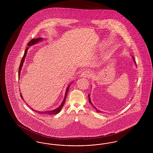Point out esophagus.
Returning a JSON list of instances; mask_svg holds the SVG:
<instances>
[{
  "label": "esophagus",
  "instance_id": "34e87169",
  "mask_svg": "<svg viewBox=\"0 0 153 153\" xmlns=\"http://www.w3.org/2000/svg\"><path fill=\"white\" fill-rule=\"evenodd\" d=\"M92 76L91 71L89 70H85L81 73V76L85 77V78H89Z\"/></svg>",
  "mask_w": 153,
  "mask_h": 153
}]
</instances>
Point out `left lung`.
Segmentation results:
<instances>
[{"instance_id": "8db88e82", "label": "left lung", "mask_w": 153, "mask_h": 153, "mask_svg": "<svg viewBox=\"0 0 153 153\" xmlns=\"http://www.w3.org/2000/svg\"><path fill=\"white\" fill-rule=\"evenodd\" d=\"M132 59H133V60L134 61V62H135V65L137 66V65H136V62L135 61V59H134V57L133 56H132ZM88 98H89V103L93 106V107L95 108V110L97 111V112H98V113H100V112H102V111H100L99 109H97V108H96L95 107V106H94V105L92 104V102H91V98H90V94H89L88 95Z\"/></svg>"}]
</instances>
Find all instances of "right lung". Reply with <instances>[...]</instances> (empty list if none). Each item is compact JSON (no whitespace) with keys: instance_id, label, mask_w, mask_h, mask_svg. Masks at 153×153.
Listing matches in <instances>:
<instances>
[{"instance_id":"add662e5","label":"right lung","mask_w":153,"mask_h":153,"mask_svg":"<svg viewBox=\"0 0 153 153\" xmlns=\"http://www.w3.org/2000/svg\"><path fill=\"white\" fill-rule=\"evenodd\" d=\"M43 40H44V38H42V37H41V38H37L36 39L33 38V39H32L27 44L28 47H27V48L26 49V50H25L24 55H23V57H22V60H21V64H20L19 68V77H20L21 70H22V67H23V63H24V61H25V57H26V54H27V51H28L29 48L31 46H33V45H35V44L38 43L39 42L42 41ZM72 82H73V81H72V82H71V83L68 85V87L66 88L65 94V96H64V100H63L62 102H61V104H60V105H59L58 107H57V108L53 109V110H51V111H36V110L33 109V108H31V107H30V108L32 109L33 111L36 112H38L39 114H42V115H56V114H58V112H60V111L61 110L62 108L63 107V106H64V104H65V99L66 98V96H67L68 92V91H69L70 85H71V84L72 83ZM20 95H21V97H22V99H23V97H22V94H21V93L20 94Z\"/></svg>"}]
</instances>
